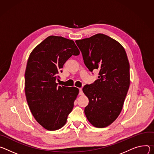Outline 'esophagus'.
Segmentation results:
<instances>
[{"label": "esophagus", "instance_id": "34e87169", "mask_svg": "<svg viewBox=\"0 0 154 154\" xmlns=\"http://www.w3.org/2000/svg\"><path fill=\"white\" fill-rule=\"evenodd\" d=\"M79 95H83V92H82V88H79Z\"/></svg>", "mask_w": 154, "mask_h": 154}]
</instances>
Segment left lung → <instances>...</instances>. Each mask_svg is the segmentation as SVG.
<instances>
[{"mask_svg": "<svg viewBox=\"0 0 154 154\" xmlns=\"http://www.w3.org/2000/svg\"><path fill=\"white\" fill-rule=\"evenodd\" d=\"M75 42L88 69L99 71L98 79L82 89L89 101L84 113L93 126L106 127L120 114L129 89L130 64L125 50L103 33Z\"/></svg>", "mask_w": 154, "mask_h": 154, "instance_id": "8db88e82", "label": "left lung"}]
</instances>
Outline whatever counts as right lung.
<instances>
[{"label":"right lung","instance_id":"1","mask_svg":"<svg viewBox=\"0 0 154 154\" xmlns=\"http://www.w3.org/2000/svg\"><path fill=\"white\" fill-rule=\"evenodd\" d=\"M79 53L73 40L51 35L30 54L25 72L26 100L37 122L48 130L61 128L73 109L79 89L58 86L56 81L65 62Z\"/></svg>","mask_w":154,"mask_h":154}]
</instances>
